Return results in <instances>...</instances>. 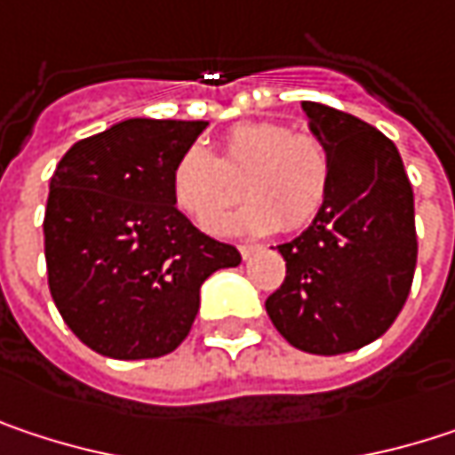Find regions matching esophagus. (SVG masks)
Listing matches in <instances>:
<instances>
[{
  "instance_id": "1",
  "label": "esophagus",
  "mask_w": 455,
  "mask_h": 455,
  "mask_svg": "<svg viewBox=\"0 0 455 455\" xmlns=\"http://www.w3.org/2000/svg\"><path fill=\"white\" fill-rule=\"evenodd\" d=\"M260 250H263L260 244H239V255H242L244 260H247V258H252V255H255V252H260Z\"/></svg>"
}]
</instances>
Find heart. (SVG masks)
I'll return each instance as SVG.
<instances>
[{"mask_svg":"<svg viewBox=\"0 0 455 455\" xmlns=\"http://www.w3.org/2000/svg\"><path fill=\"white\" fill-rule=\"evenodd\" d=\"M250 200L216 234H268L306 227L329 195L331 160L311 134H292L282 124H239L224 137L221 160L203 144L187 147L171 173L173 203L200 227H208L239 197V179Z\"/></svg>","mask_w":455,"mask_h":455,"instance_id":"heart-1","label":"heart"}]
</instances>
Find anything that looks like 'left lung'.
<instances>
[{
	"label": "left lung",
	"instance_id": "1",
	"mask_svg": "<svg viewBox=\"0 0 455 455\" xmlns=\"http://www.w3.org/2000/svg\"><path fill=\"white\" fill-rule=\"evenodd\" d=\"M331 160L314 224L276 250L287 260L266 314L298 350L339 355L382 337L409 298L416 268L411 189L398 147L361 118L303 102Z\"/></svg>",
	"mask_w": 455,
	"mask_h": 455
}]
</instances>
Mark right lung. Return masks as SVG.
Listing matches in <instances>:
<instances>
[{
  "label": "right lung",
  "instance_id": "1",
  "mask_svg": "<svg viewBox=\"0 0 455 455\" xmlns=\"http://www.w3.org/2000/svg\"><path fill=\"white\" fill-rule=\"evenodd\" d=\"M205 121L129 118L76 141L54 168L44 213L52 300L70 331L108 358L176 350L200 311V287L239 266L176 208L171 173Z\"/></svg>",
  "mask_w": 455,
  "mask_h": 455
}]
</instances>
